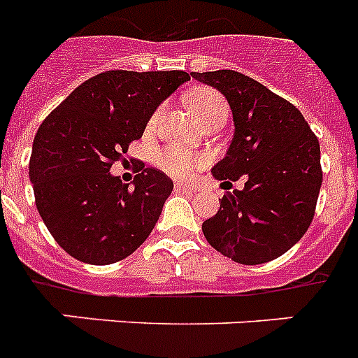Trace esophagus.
Returning a JSON list of instances; mask_svg holds the SVG:
<instances>
[{
	"instance_id": "1",
	"label": "esophagus",
	"mask_w": 358,
	"mask_h": 358,
	"mask_svg": "<svg viewBox=\"0 0 358 358\" xmlns=\"http://www.w3.org/2000/svg\"><path fill=\"white\" fill-rule=\"evenodd\" d=\"M174 191H176V193H185V194L194 193V189L189 187V185H185V184H176L174 185Z\"/></svg>"
}]
</instances>
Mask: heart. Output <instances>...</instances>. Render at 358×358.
<instances>
[{
	"instance_id": "b5f03b06",
	"label": "heart",
	"mask_w": 358,
	"mask_h": 358,
	"mask_svg": "<svg viewBox=\"0 0 358 358\" xmlns=\"http://www.w3.org/2000/svg\"><path fill=\"white\" fill-rule=\"evenodd\" d=\"M185 104L200 123H204L206 119L215 117V115H228L226 99L217 90L206 88V86L191 90L185 97ZM154 119H156V115L150 123H154ZM156 159H158L159 167L174 178H189L194 173V169H199L200 165L204 164V158L200 154H194L187 149H182V147L162 149Z\"/></svg>"
}]
</instances>
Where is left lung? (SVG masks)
Listing matches in <instances>:
<instances>
[{
	"mask_svg": "<svg viewBox=\"0 0 358 358\" xmlns=\"http://www.w3.org/2000/svg\"><path fill=\"white\" fill-rule=\"evenodd\" d=\"M228 99L235 132L211 173L245 178L226 191L215 217L202 222L208 243L241 264L283 255L309 229L322 187L320 143L294 104L239 71L191 73ZM229 184V182H222Z\"/></svg>",
	"mask_w": 358,
	"mask_h": 358,
	"instance_id": "left-lung-1",
	"label": "left lung"
}]
</instances>
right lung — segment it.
I'll list each match as a JSON object with an SVG mask.
<instances>
[{
    "mask_svg": "<svg viewBox=\"0 0 358 358\" xmlns=\"http://www.w3.org/2000/svg\"><path fill=\"white\" fill-rule=\"evenodd\" d=\"M189 73L112 69L75 88L40 124L29 176L49 234L71 257L110 264L143 245L158 222L173 180L141 167L132 184L110 174L143 136L154 110Z\"/></svg>",
    "mask_w": 358,
    "mask_h": 358,
    "instance_id": "right-lung-1",
    "label": "right lung"
}]
</instances>
